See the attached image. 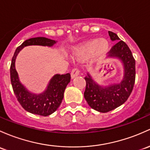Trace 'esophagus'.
Segmentation results:
<instances>
[{
	"label": "esophagus",
	"mask_w": 150,
	"mask_h": 150,
	"mask_svg": "<svg viewBox=\"0 0 150 150\" xmlns=\"http://www.w3.org/2000/svg\"><path fill=\"white\" fill-rule=\"evenodd\" d=\"M80 71L78 68H74L73 70H72V72H71V77H72V78H74L75 77L78 76V75L80 74Z\"/></svg>",
	"instance_id": "obj_1"
}]
</instances>
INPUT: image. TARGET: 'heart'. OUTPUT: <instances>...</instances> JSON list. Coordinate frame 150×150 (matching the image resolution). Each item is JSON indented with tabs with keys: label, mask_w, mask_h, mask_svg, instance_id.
<instances>
[{
	"label": "heart",
	"mask_w": 150,
	"mask_h": 150,
	"mask_svg": "<svg viewBox=\"0 0 150 150\" xmlns=\"http://www.w3.org/2000/svg\"><path fill=\"white\" fill-rule=\"evenodd\" d=\"M109 49V43L105 39H93L75 49V54L80 58H87L94 54L100 57L105 54Z\"/></svg>",
	"instance_id": "1"
}]
</instances>
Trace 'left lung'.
<instances>
[{
  "label": "left lung",
  "instance_id": "obj_1",
  "mask_svg": "<svg viewBox=\"0 0 150 150\" xmlns=\"http://www.w3.org/2000/svg\"><path fill=\"white\" fill-rule=\"evenodd\" d=\"M108 34L111 40L117 42L111 49L108 57H116L122 62L124 78L120 83L103 87L97 84L89 73L85 77V99L93 109L101 113L112 111L127 101L133 90L136 75L135 59L128 45L112 31H108Z\"/></svg>",
  "mask_w": 150,
  "mask_h": 150
}]
</instances>
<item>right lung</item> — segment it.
<instances>
[{"label": "right lung", "mask_w": 150, "mask_h": 150, "mask_svg": "<svg viewBox=\"0 0 150 150\" xmlns=\"http://www.w3.org/2000/svg\"><path fill=\"white\" fill-rule=\"evenodd\" d=\"M56 41L45 37H35L27 39L17 47L13 56L10 67L11 82L14 94L21 106L28 112L40 116H47L54 113L60 105L64 97V92L67 84L70 82V74H57L50 80L47 89L40 94L29 92L20 83L16 70L15 61L18 52L24 47L29 45H41L52 47Z\"/></svg>", "instance_id": "right-lung-1"}]
</instances>
